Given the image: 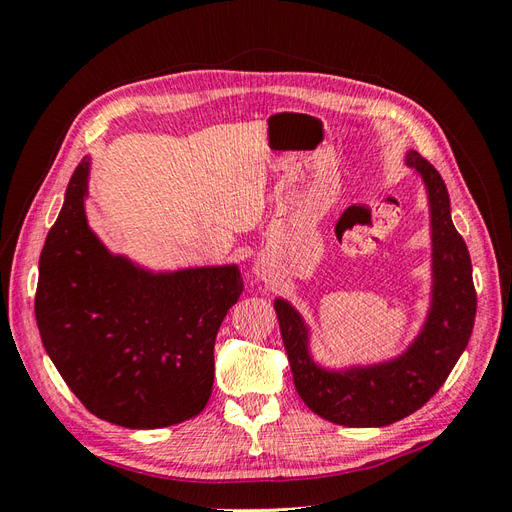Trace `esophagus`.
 Returning <instances> with one entry per match:
<instances>
[{"label": "esophagus", "mask_w": 512, "mask_h": 512, "mask_svg": "<svg viewBox=\"0 0 512 512\" xmlns=\"http://www.w3.org/2000/svg\"><path fill=\"white\" fill-rule=\"evenodd\" d=\"M254 273H256L258 277H262V280H267V262L258 258L256 265H254Z\"/></svg>", "instance_id": "1"}]
</instances>
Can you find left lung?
I'll list each match as a JSON object with an SVG mask.
<instances>
[{
    "label": "left lung",
    "instance_id": "1",
    "mask_svg": "<svg viewBox=\"0 0 512 512\" xmlns=\"http://www.w3.org/2000/svg\"><path fill=\"white\" fill-rule=\"evenodd\" d=\"M406 164L423 177L427 188L433 273L429 314L408 350L384 363L324 369L309 354V331L301 314L284 299L273 303L294 389L309 410L335 425L384 427L423 408L451 374L472 335V260L453 226L446 185L421 153L408 151Z\"/></svg>",
    "mask_w": 512,
    "mask_h": 512
}]
</instances>
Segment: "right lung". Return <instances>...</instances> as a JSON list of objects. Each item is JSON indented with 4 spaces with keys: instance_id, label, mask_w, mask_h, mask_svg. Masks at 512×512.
Segmentation results:
<instances>
[{
    "instance_id": "obj_1",
    "label": "right lung",
    "mask_w": 512,
    "mask_h": 512,
    "mask_svg": "<svg viewBox=\"0 0 512 512\" xmlns=\"http://www.w3.org/2000/svg\"><path fill=\"white\" fill-rule=\"evenodd\" d=\"M89 158L70 177L40 254L36 320L46 354L102 421L158 429L203 412L213 346L243 292L237 265L151 273L113 256L85 218Z\"/></svg>"
}]
</instances>
